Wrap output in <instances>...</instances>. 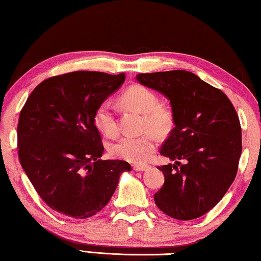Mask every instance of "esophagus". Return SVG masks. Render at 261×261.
Listing matches in <instances>:
<instances>
[{"mask_svg":"<svg viewBox=\"0 0 261 261\" xmlns=\"http://www.w3.org/2000/svg\"><path fill=\"white\" fill-rule=\"evenodd\" d=\"M148 165H134V170L135 171H145V170H148L149 169Z\"/></svg>","mask_w":261,"mask_h":261,"instance_id":"1","label":"esophagus"}]
</instances>
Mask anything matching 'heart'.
Instances as JSON below:
<instances>
[{"mask_svg":"<svg viewBox=\"0 0 261 261\" xmlns=\"http://www.w3.org/2000/svg\"><path fill=\"white\" fill-rule=\"evenodd\" d=\"M122 101L129 108L143 114V130H152L161 134L171 124V110L159 103L156 94L147 87L141 85L129 87L123 93ZM94 124L96 129L108 138L117 136V120L109 101H103L95 109ZM156 145V138L149 132L139 136H125L110 147V153L115 158L129 162H144L155 151Z\"/></svg>","mask_w":261,"mask_h":261,"instance_id":"b5f03b06","label":"heart"}]
</instances>
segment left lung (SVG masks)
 Segmentation results:
<instances>
[{
  "label": "left lung",
  "instance_id": "left-lung-1",
  "mask_svg": "<svg viewBox=\"0 0 261 261\" xmlns=\"http://www.w3.org/2000/svg\"><path fill=\"white\" fill-rule=\"evenodd\" d=\"M136 79L170 101L175 124L160 151L174 163L159 167L165 184L154 201L174 219L199 218L236 177L242 153L236 110L222 91L185 70L138 73Z\"/></svg>",
  "mask_w": 261,
  "mask_h": 261
}]
</instances>
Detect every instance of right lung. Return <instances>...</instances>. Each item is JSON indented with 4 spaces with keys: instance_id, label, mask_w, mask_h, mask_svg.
Returning a JSON list of instances; mask_svg holds the SVG:
<instances>
[{
    "instance_id": "right-lung-1",
    "label": "right lung",
    "mask_w": 261,
    "mask_h": 261,
    "mask_svg": "<svg viewBox=\"0 0 261 261\" xmlns=\"http://www.w3.org/2000/svg\"><path fill=\"white\" fill-rule=\"evenodd\" d=\"M124 81V73L98 71L50 77L21 109L20 165L41 199L59 213L95 215L108 204L121 174L131 171L126 161L101 160L105 148L94 124L95 109Z\"/></svg>"
}]
</instances>
